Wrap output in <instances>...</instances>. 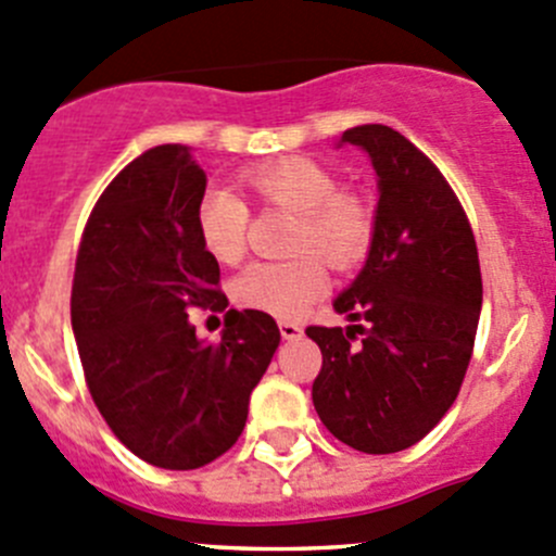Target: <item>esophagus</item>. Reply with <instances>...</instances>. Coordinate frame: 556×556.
<instances>
[{
    "instance_id": "34e87169",
    "label": "esophagus",
    "mask_w": 556,
    "mask_h": 556,
    "mask_svg": "<svg viewBox=\"0 0 556 556\" xmlns=\"http://www.w3.org/2000/svg\"><path fill=\"white\" fill-rule=\"evenodd\" d=\"M278 330H281V336L287 338V341H298V338L303 336V327H300L298 321H289V319L278 321Z\"/></svg>"
}]
</instances>
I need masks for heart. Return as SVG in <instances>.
<instances>
[{
    "label": "heart",
    "instance_id": "heart-1",
    "mask_svg": "<svg viewBox=\"0 0 556 556\" xmlns=\"http://www.w3.org/2000/svg\"><path fill=\"white\" fill-rule=\"evenodd\" d=\"M242 182L278 210L298 215L294 251H316L332 267H349L366 253L374 231L371 207L361 195L341 193L338 177L314 157H281L242 174ZM245 202L224 188H210L195 210V231L204 251L224 264H237L248 248ZM305 253L292 262H256L235 281L242 308L278 319H294L327 292V269Z\"/></svg>",
    "mask_w": 556,
    "mask_h": 556
}]
</instances>
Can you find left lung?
Returning a JSON list of instances; mask_svg holds the SVG:
<instances>
[{
	"instance_id": "left-lung-1",
	"label": "left lung",
	"mask_w": 556,
	"mask_h": 556,
	"mask_svg": "<svg viewBox=\"0 0 556 556\" xmlns=\"http://www.w3.org/2000/svg\"><path fill=\"white\" fill-rule=\"evenodd\" d=\"M343 144L368 155L379 202L366 262L332 308L368 325L305 330L321 349L311 395L336 440L379 456L420 442L456 401L483 281L469 220L440 168L388 125L343 130Z\"/></svg>"
}]
</instances>
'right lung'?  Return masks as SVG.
<instances>
[{
  "label": "right lung",
  "mask_w": 556,
  "mask_h": 556,
  "mask_svg": "<svg viewBox=\"0 0 556 556\" xmlns=\"http://www.w3.org/2000/svg\"><path fill=\"white\" fill-rule=\"evenodd\" d=\"M204 190L190 147L141 152L94 204L73 275V336L94 406L161 469L204 467L235 445L281 343L262 311L231 308L215 343L195 336L190 308L229 305L195 231Z\"/></svg>",
  "instance_id": "right-lung-1"
}]
</instances>
